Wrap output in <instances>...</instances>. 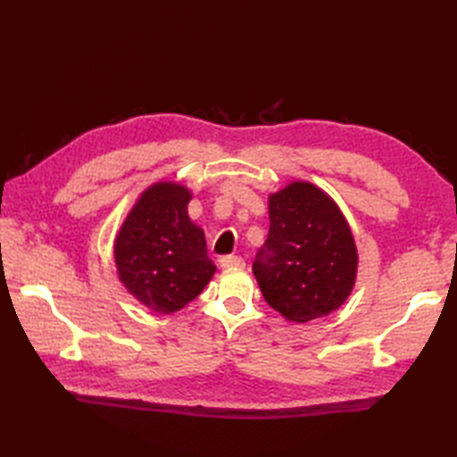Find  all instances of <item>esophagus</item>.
<instances>
[{"mask_svg": "<svg viewBox=\"0 0 457 457\" xmlns=\"http://www.w3.org/2000/svg\"><path fill=\"white\" fill-rule=\"evenodd\" d=\"M220 267L223 269H244L245 267V261L237 257V255H223L220 257Z\"/></svg>", "mask_w": 457, "mask_h": 457, "instance_id": "obj_1", "label": "esophagus"}]
</instances>
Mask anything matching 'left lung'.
Masks as SVG:
<instances>
[{
	"instance_id": "8db88e82",
	"label": "left lung",
	"mask_w": 457,
	"mask_h": 457,
	"mask_svg": "<svg viewBox=\"0 0 457 457\" xmlns=\"http://www.w3.org/2000/svg\"><path fill=\"white\" fill-rule=\"evenodd\" d=\"M269 236L253 275L270 308L290 322L332 314L352 295L357 247L342 210L312 182L269 196Z\"/></svg>"
}]
</instances>
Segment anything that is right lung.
I'll return each mask as SVG.
<instances>
[{
    "instance_id": "add662e5",
    "label": "right lung",
    "mask_w": 457,
    "mask_h": 457,
    "mask_svg": "<svg viewBox=\"0 0 457 457\" xmlns=\"http://www.w3.org/2000/svg\"><path fill=\"white\" fill-rule=\"evenodd\" d=\"M190 198L192 192L179 182L153 184L135 202L113 244L123 287L159 314L187 306L216 273L204 229L188 218Z\"/></svg>"
}]
</instances>
